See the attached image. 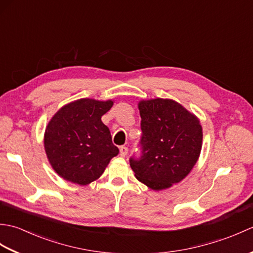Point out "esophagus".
Instances as JSON below:
<instances>
[{
    "mask_svg": "<svg viewBox=\"0 0 253 253\" xmlns=\"http://www.w3.org/2000/svg\"><path fill=\"white\" fill-rule=\"evenodd\" d=\"M120 153H121L122 157H126L127 153H128V148L127 147H121Z\"/></svg>",
    "mask_w": 253,
    "mask_h": 253,
    "instance_id": "34e87169",
    "label": "esophagus"
}]
</instances>
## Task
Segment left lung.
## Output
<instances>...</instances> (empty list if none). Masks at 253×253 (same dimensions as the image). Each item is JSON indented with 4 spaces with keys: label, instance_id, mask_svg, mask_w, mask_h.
Listing matches in <instances>:
<instances>
[{
    "label": "left lung",
    "instance_id": "1",
    "mask_svg": "<svg viewBox=\"0 0 253 253\" xmlns=\"http://www.w3.org/2000/svg\"><path fill=\"white\" fill-rule=\"evenodd\" d=\"M141 157L130 158L136 178L153 190L179 182L196 165L202 148L198 117L170 99L142 100Z\"/></svg>",
    "mask_w": 253,
    "mask_h": 253
}]
</instances>
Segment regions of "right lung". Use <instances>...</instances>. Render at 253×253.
Instances as JSON below:
<instances>
[{
  "mask_svg": "<svg viewBox=\"0 0 253 253\" xmlns=\"http://www.w3.org/2000/svg\"><path fill=\"white\" fill-rule=\"evenodd\" d=\"M112 100L79 99L64 105L47 124L44 149L53 169L65 180L88 185L103 174L120 152L101 121Z\"/></svg>",
  "mask_w": 253,
  "mask_h": 253,
  "instance_id": "1",
  "label": "right lung"
}]
</instances>
